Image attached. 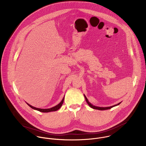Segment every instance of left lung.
<instances>
[{"mask_svg": "<svg viewBox=\"0 0 146 146\" xmlns=\"http://www.w3.org/2000/svg\"><path fill=\"white\" fill-rule=\"evenodd\" d=\"M84 97H85V98H86V101L87 102V103H88V104L90 106V107H91V108H93V109H95V110H101V111H103V110H109V109H111V108H112V107H115V106H118V105H119L121 102H120V103H118L117 104H115V105H114V106H111V107H96V106H93V104H92L90 103V102L88 101V99L87 98V97H86V96H84Z\"/></svg>", "mask_w": 146, "mask_h": 146, "instance_id": "8db88e82", "label": "left lung"}]
</instances>
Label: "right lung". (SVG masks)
<instances>
[{
    "mask_svg": "<svg viewBox=\"0 0 146 146\" xmlns=\"http://www.w3.org/2000/svg\"><path fill=\"white\" fill-rule=\"evenodd\" d=\"M64 100V97L63 98V100H62V101H61V102H60L58 104H57L56 106H54V107H52V108H48V109H41V108H36V107H34L32 106L31 105H30L29 104H28V103H27V104H28L30 107H31L32 109L35 110H37V111H39V112L44 113L49 112L56 111L57 110H58L61 107V106H62V104H63V103Z\"/></svg>",
    "mask_w": 146,
    "mask_h": 146,
    "instance_id": "1",
    "label": "right lung"
}]
</instances>
